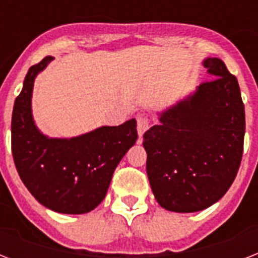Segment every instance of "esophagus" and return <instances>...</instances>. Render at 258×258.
I'll return each mask as SVG.
<instances>
[{
	"mask_svg": "<svg viewBox=\"0 0 258 258\" xmlns=\"http://www.w3.org/2000/svg\"><path fill=\"white\" fill-rule=\"evenodd\" d=\"M138 121V134L139 137H143V134L149 130L150 127V117L147 115H139L137 117Z\"/></svg>",
	"mask_w": 258,
	"mask_h": 258,
	"instance_id": "1",
	"label": "esophagus"
}]
</instances>
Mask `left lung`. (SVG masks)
Returning <instances> with one entry per match:
<instances>
[{
	"label": "left lung",
	"instance_id": "obj_1",
	"mask_svg": "<svg viewBox=\"0 0 258 258\" xmlns=\"http://www.w3.org/2000/svg\"><path fill=\"white\" fill-rule=\"evenodd\" d=\"M214 78L167 109L143 135L147 175L166 210L200 212L221 200L240 169L245 108L237 78L222 60L206 58Z\"/></svg>",
	"mask_w": 258,
	"mask_h": 258
}]
</instances>
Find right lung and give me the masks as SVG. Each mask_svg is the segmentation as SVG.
Returning <instances> with one entry per match:
<instances>
[{"label": "right lung", "mask_w": 258, "mask_h": 258, "mask_svg": "<svg viewBox=\"0 0 258 258\" xmlns=\"http://www.w3.org/2000/svg\"><path fill=\"white\" fill-rule=\"evenodd\" d=\"M52 56L29 68L12 115V153L16 169L30 194L45 208L83 214L104 200L112 174L138 139L137 120L100 127L71 139H49L34 125V78Z\"/></svg>", "instance_id": "right-lung-1"}]
</instances>
